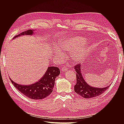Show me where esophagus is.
Returning <instances> with one entry per match:
<instances>
[{
  "instance_id": "1",
  "label": "esophagus",
  "mask_w": 124,
  "mask_h": 124,
  "mask_svg": "<svg viewBox=\"0 0 124 124\" xmlns=\"http://www.w3.org/2000/svg\"><path fill=\"white\" fill-rule=\"evenodd\" d=\"M67 70H68V68H67V67H63L62 68V71H63V72H66V71H67Z\"/></svg>"
}]
</instances>
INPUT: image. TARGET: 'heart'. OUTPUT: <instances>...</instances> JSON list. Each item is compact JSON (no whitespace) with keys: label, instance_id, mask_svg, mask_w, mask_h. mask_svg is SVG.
I'll use <instances>...</instances> for the list:
<instances>
[{"label":"heart","instance_id":"b5f03b06","mask_svg":"<svg viewBox=\"0 0 124 124\" xmlns=\"http://www.w3.org/2000/svg\"><path fill=\"white\" fill-rule=\"evenodd\" d=\"M89 43L82 37H76L62 41L59 44V49L61 51L71 52L70 56L75 62H81L84 60L88 51ZM56 51V54L63 56L62 52Z\"/></svg>","mask_w":124,"mask_h":124}]
</instances>
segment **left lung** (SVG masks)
<instances>
[{
  "label": "left lung",
  "mask_w": 124,
  "mask_h": 124,
  "mask_svg": "<svg viewBox=\"0 0 124 124\" xmlns=\"http://www.w3.org/2000/svg\"><path fill=\"white\" fill-rule=\"evenodd\" d=\"M74 68L77 72V84L74 85V91L80 96L84 98H91L101 95L109 88L110 85L103 88L93 87L89 86L85 81L82 76L81 65L78 63L75 66Z\"/></svg>",
  "instance_id": "8db88e82"
}]
</instances>
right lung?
<instances>
[{
    "instance_id": "right-lung-1",
    "label": "right lung",
    "mask_w": 124,
    "mask_h": 124,
    "mask_svg": "<svg viewBox=\"0 0 124 124\" xmlns=\"http://www.w3.org/2000/svg\"><path fill=\"white\" fill-rule=\"evenodd\" d=\"M33 29L22 32L13 39L23 35H32ZM60 73V70L56 67H49L42 78L36 83L28 85H23L15 83L10 78L12 84L18 91L29 98L35 100L42 99L49 96L53 91L55 78Z\"/></svg>"
}]
</instances>
